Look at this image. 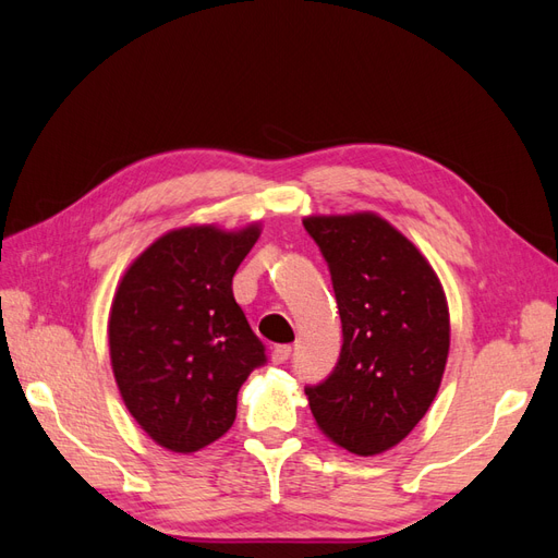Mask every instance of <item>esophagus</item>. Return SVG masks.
<instances>
[{
	"instance_id": "34e87169",
	"label": "esophagus",
	"mask_w": 558,
	"mask_h": 558,
	"mask_svg": "<svg viewBox=\"0 0 558 558\" xmlns=\"http://www.w3.org/2000/svg\"><path fill=\"white\" fill-rule=\"evenodd\" d=\"M289 356H291V347L289 344H279V347L272 349V363H277V365L289 361Z\"/></svg>"
}]
</instances>
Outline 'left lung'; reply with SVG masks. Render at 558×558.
I'll return each mask as SVG.
<instances>
[{
  "mask_svg": "<svg viewBox=\"0 0 558 558\" xmlns=\"http://www.w3.org/2000/svg\"><path fill=\"white\" fill-rule=\"evenodd\" d=\"M302 223L328 263L344 335L332 375L305 388L310 410L337 447L384 453L412 433L440 388L445 289L424 253L373 211Z\"/></svg>",
  "mask_w": 558,
  "mask_h": 558,
  "instance_id": "1",
  "label": "left lung"
}]
</instances>
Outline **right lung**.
<instances>
[{
	"label": "right lung",
	"mask_w": 558,
	"mask_h": 558,
	"mask_svg": "<svg viewBox=\"0 0 558 558\" xmlns=\"http://www.w3.org/2000/svg\"><path fill=\"white\" fill-rule=\"evenodd\" d=\"M260 238L189 226L165 232L125 269L109 312V356L128 412L156 445L191 453L226 435L265 347L232 295Z\"/></svg>",
	"instance_id": "1"
}]
</instances>
